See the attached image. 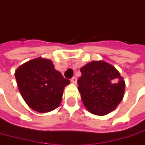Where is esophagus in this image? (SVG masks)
<instances>
[{
  "label": "esophagus",
  "instance_id": "obj_1",
  "mask_svg": "<svg viewBox=\"0 0 145 145\" xmlns=\"http://www.w3.org/2000/svg\"><path fill=\"white\" fill-rule=\"evenodd\" d=\"M71 82L73 84H76L77 83V78L76 77H73L71 79Z\"/></svg>",
  "mask_w": 145,
  "mask_h": 145
}]
</instances>
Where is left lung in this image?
Wrapping results in <instances>:
<instances>
[{
    "instance_id": "8db88e82",
    "label": "left lung",
    "mask_w": 145,
    "mask_h": 145,
    "mask_svg": "<svg viewBox=\"0 0 145 145\" xmlns=\"http://www.w3.org/2000/svg\"><path fill=\"white\" fill-rule=\"evenodd\" d=\"M78 90L84 107L96 116H105L115 110L125 91L123 78L115 67L103 60L92 61L80 69Z\"/></svg>"
}]
</instances>
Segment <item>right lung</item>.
Segmentation results:
<instances>
[{"label": "right lung", "instance_id": "1", "mask_svg": "<svg viewBox=\"0 0 145 145\" xmlns=\"http://www.w3.org/2000/svg\"><path fill=\"white\" fill-rule=\"evenodd\" d=\"M18 90L35 112L46 113L59 107L70 80L54 69L50 59L39 57L23 63L15 71Z\"/></svg>", "mask_w": 145, "mask_h": 145}]
</instances>
